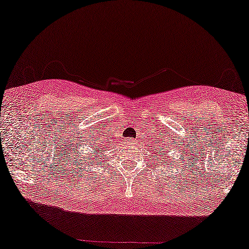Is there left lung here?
<instances>
[{
    "label": "left lung",
    "instance_id": "left-lung-1",
    "mask_svg": "<svg viewBox=\"0 0 249 249\" xmlns=\"http://www.w3.org/2000/svg\"><path fill=\"white\" fill-rule=\"evenodd\" d=\"M166 148H168V147H166ZM156 152H158V151H156ZM164 153H166V151H165V149H164V152H163V153H162V156H164Z\"/></svg>",
    "mask_w": 249,
    "mask_h": 249
}]
</instances>
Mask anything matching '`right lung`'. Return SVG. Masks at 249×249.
Listing matches in <instances>:
<instances>
[{
	"label": "right lung",
	"instance_id": "right-lung-1",
	"mask_svg": "<svg viewBox=\"0 0 249 249\" xmlns=\"http://www.w3.org/2000/svg\"><path fill=\"white\" fill-rule=\"evenodd\" d=\"M96 144H98V142H96ZM96 144H91V148H93V151H95V145H96ZM98 152L102 153V152H103V149L98 148V151L95 152V154H98ZM97 156H98V155H97ZM91 158H93V156H91ZM96 159H97V158H95V161H96Z\"/></svg>",
	"mask_w": 249,
	"mask_h": 249
}]
</instances>
